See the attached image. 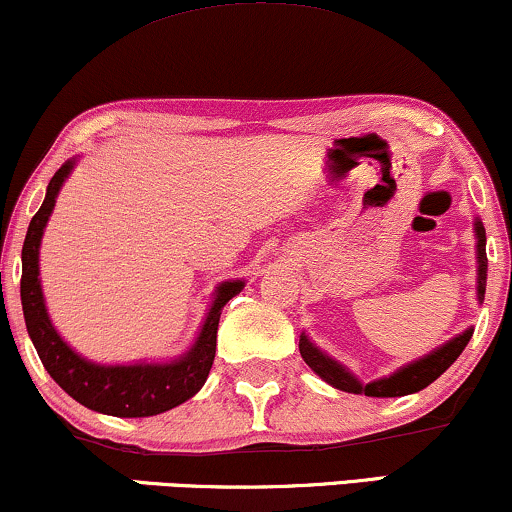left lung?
I'll return each mask as SVG.
<instances>
[{
	"instance_id": "left-lung-1",
	"label": "left lung",
	"mask_w": 512,
	"mask_h": 512,
	"mask_svg": "<svg viewBox=\"0 0 512 512\" xmlns=\"http://www.w3.org/2000/svg\"><path fill=\"white\" fill-rule=\"evenodd\" d=\"M475 256H477V301L482 304L484 301V289H487V232H484L482 220L475 218ZM472 327L463 330L456 337L444 342L437 349L425 353L422 358H415L406 365H401L399 370H394L387 377H380V380H372L363 384L353 372L332 358L330 353L318 349L311 342L306 332H301L299 337V351L301 358H304L308 368H311L320 380H325L330 387L339 391H349V394H363V396H377V399H394V396H406L415 394V391L430 387V384L437 380V377L444 375L446 370L451 368L453 361L463 353L465 346H468L472 337Z\"/></svg>"
}]
</instances>
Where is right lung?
<instances>
[{"mask_svg":"<svg viewBox=\"0 0 512 512\" xmlns=\"http://www.w3.org/2000/svg\"><path fill=\"white\" fill-rule=\"evenodd\" d=\"M78 156L68 159L49 180L47 194L40 211L28 225V235L23 242V275H21V304L23 318L30 339L37 349V356L52 380L73 396L85 408L113 418H149V415L166 413L192 399L204 387L213 358H216V337L220 313L232 296L242 292L244 280H225L213 292L204 323L199 327L197 339L185 353L173 361H135L104 365L94 363L73 349L56 330L44 304L40 280V246L52 211L56 206L63 182L73 173Z\"/></svg>","mask_w":512,"mask_h":512,"instance_id":"right-lung-1","label":"right lung"}]
</instances>
